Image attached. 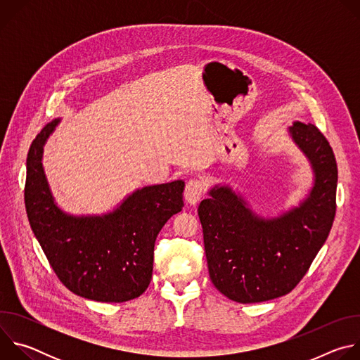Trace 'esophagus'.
<instances>
[{"instance_id":"1","label":"esophagus","mask_w":360,"mask_h":360,"mask_svg":"<svg viewBox=\"0 0 360 360\" xmlns=\"http://www.w3.org/2000/svg\"><path fill=\"white\" fill-rule=\"evenodd\" d=\"M205 191H207V184H205V181L202 178H193L186 184L184 195L189 205H196L203 196Z\"/></svg>"}]
</instances>
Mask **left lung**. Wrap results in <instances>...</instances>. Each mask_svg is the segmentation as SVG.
I'll return each mask as SVG.
<instances>
[{
  "label": "left lung",
  "mask_w": 360,
  "mask_h": 360,
  "mask_svg": "<svg viewBox=\"0 0 360 360\" xmlns=\"http://www.w3.org/2000/svg\"><path fill=\"white\" fill-rule=\"evenodd\" d=\"M288 132L314 172L312 188L297 207L265 218L229 185L218 184L198 208L211 281L239 303L289 293L309 269L335 219L338 167L328 139L315 125L299 121Z\"/></svg>",
  "instance_id": "1"
}]
</instances>
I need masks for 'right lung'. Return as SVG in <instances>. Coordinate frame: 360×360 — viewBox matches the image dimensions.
I'll list each match as a JSON object with an SVG mask.
<instances>
[{
  "label": "right lung",
  "instance_id": "right-lung-1",
  "mask_svg": "<svg viewBox=\"0 0 360 360\" xmlns=\"http://www.w3.org/2000/svg\"><path fill=\"white\" fill-rule=\"evenodd\" d=\"M60 122H48L28 150L24 196L31 229L72 293L96 302L135 299L150 282L160 231L182 211L185 182L139 188L102 215L67 214L57 205L42 167L44 145Z\"/></svg>",
  "mask_w": 360,
  "mask_h": 360
}]
</instances>
